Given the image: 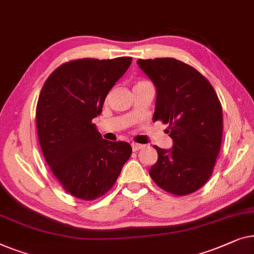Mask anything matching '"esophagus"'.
<instances>
[{
  "mask_svg": "<svg viewBox=\"0 0 254 254\" xmlns=\"http://www.w3.org/2000/svg\"><path fill=\"white\" fill-rule=\"evenodd\" d=\"M131 146H132V149H133V152H137V151H139V149L142 147V145L135 144V142H132Z\"/></svg>",
  "mask_w": 254,
  "mask_h": 254,
  "instance_id": "esophagus-1",
  "label": "esophagus"
}]
</instances>
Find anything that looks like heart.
<instances>
[{
  "mask_svg": "<svg viewBox=\"0 0 254 254\" xmlns=\"http://www.w3.org/2000/svg\"><path fill=\"white\" fill-rule=\"evenodd\" d=\"M147 84H149L148 81H138V83H135V85H134V87H138V86H142V85H147Z\"/></svg>",
  "mask_w": 254,
  "mask_h": 254,
  "instance_id": "b5f03b06",
  "label": "heart"
}]
</instances>
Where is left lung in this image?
I'll list each match as a JSON object with an SVG mask.
<instances>
[{
    "label": "left lung",
    "instance_id": "obj_1",
    "mask_svg": "<svg viewBox=\"0 0 254 254\" xmlns=\"http://www.w3.org/2000/svg\"><path fill=\"white\" fill-rule=\"evenodd\" d=\"M156 88L153 121L169 124V149L154 146L158 161L149 169L164 191L187 195L208 181L222 141V107L208 80L175 59L138 60Z\"/></svg>",
    "mask_w": 254,
    "mask_h": 254
}]
</instances>
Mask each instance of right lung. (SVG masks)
Instances as JSON below:
<instances>
[{"label":"right lung","instance_id":"right-lung-1","mask_svg":"<svg viewBox=\"0 0 254 254\" xmlns=\"http://www.w3.org/2000/svg\"><path fill=\"white\" fill-rule=\"evenodd\" d=\"M131 62V57H117L64 63L48 77L39 95L37 128L42 153L73 197H101L131 156L128 142L106 140L92 123Z\"/></svg>","mask_w":254,"mask_h":254}]
</instances>
